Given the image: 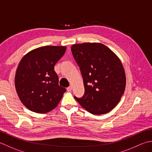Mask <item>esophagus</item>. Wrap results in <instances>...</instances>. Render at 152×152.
Masks as SVG:
<instances>
[{"label": "esophagus", "instance_id": "obj_1", "mask_svg": "<svg viewBox=\"0 0 152 152\" xmlns=\"http://www.w3.org/2000/svg\"><path fill=\"white\" fill-rule=\"evenodd\" d=\"M71 90H72V86H69V87L67 88V91H70Z\"/></svg>", "mask_w": 152, "mask_h": 152}]
</instances>
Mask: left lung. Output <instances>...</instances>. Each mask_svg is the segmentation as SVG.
Here are the masks:
<instances>
[{
	"label": "left lung",
	"mask_w": 152,
	"mask_h": 152,
	"mask_svg": "<svg viewBox=\"0 0 152 152\" xmlns=\"http://www.w3.org/2000/svg\"><path fill=\"white\" fill-rule=\"evenodd\" d=\"M72 55L80 67L85 92L74 96L83 108L94 115L111 111L120 102L126 87V76L121 60L105 45L74 44Z\"/></svg>",
	"instance_id": "1"
}]
</instances>
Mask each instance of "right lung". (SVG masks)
<instances>
[{
  "mask_svg": "<svg viewBox=\"0 0 152 152\" xmlns=\"http://www.w3.org/2000/svg\"><path fill=\"white\" fill-rule=\"evenodd\" d=\"M66 49L64 46L39 47L20 61L15 75V87L20 101L30 111L46 113L60 102L66 90L58 85L54 67Z\"/></svg>",
  "mask_w": 152,
  "mask_h": 152,
  "instance_id": "1",
  "label": "right lung"
}]
</instances>
